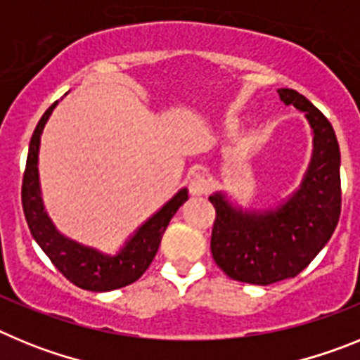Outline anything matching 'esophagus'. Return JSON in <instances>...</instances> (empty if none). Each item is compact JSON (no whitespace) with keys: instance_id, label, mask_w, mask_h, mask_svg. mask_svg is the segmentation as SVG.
Masks as SVG:
<instances>
[{"instance_id":"esophagus-1","label":"esophagus","mask_w":360,"mask_h":360,"mask_svg":"<svg viewBox=\"0 0 360 360\" xmlns=\"http://www.w3.org/2000/svg\"><path fill=\"white\" fill-rule=\"evenodd\" d=\"M211 189V182L209 178L202 173V171H195L189 176V193L193 196H203L207 195Z\"/></svg>"}]
</instances>
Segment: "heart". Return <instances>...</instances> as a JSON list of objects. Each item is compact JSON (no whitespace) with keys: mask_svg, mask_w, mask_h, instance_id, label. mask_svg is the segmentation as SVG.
I'll return each instance as SVG.
<instances>
[{"mask_svg":"<svg viewBox=\"0 0 360 360\" xmlns=\"http://www.w3.org/2000/svg\"><path fill=\"white\" fill-rule=\"evenodd\" d=\"M227 129H229V131H234V129H236V126H234L232 122H227Z\"/></svg>","mask_w":360,"mask_h":360,"instance_id":"heart-1","label":"heart"}]
</instances>
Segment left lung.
I'll use <instances>...</instances> for the list:
<instances>
[{
	"label": "left lung",
	"instance_id": "left-lung-1",
	"mask_svg": "<svg viewBox=\"0 0 360 360\" xmlns=\"http://www.w3.org/2000/svg\"><path fill=\"white\" fill-rule=\"evenodd\" d=\"M287 106L303 111L314 151L301 186L278 207L247 211L214 193L211 252L216 265L236 281L272 285L295 278L328 243L341 216V151L328 119L304 95L278 90Z\"/></svg>",
	"mask_w": 360,
	"mask_h": 360
}]
</instances>
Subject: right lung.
<instances>
[{"label":"right lung","instance_id":"1","mask_svg":"<svg viewBox=\"0 0 360 360\" xmlns=\"http://www.w3.org/2000/svg\"><path fill=\"white\" fill-rule=\"evenodd\" d=\"M57 103L59 101H56L44 111L28 146L27 167H25L23 187H21V202H23L28 229L43 252L56 265V269L79 288L91 292H110L128 287L141 278L151 265L160 245L162 234L169 225L171 218L189 198L187 189L184 187L178 191L169 202L164 203L151 218L146 219L115 256L103 254L94 247H86L66 238L57 231L50 216L44 211V203L41 198L39 169H37L41 133Z\"/></svg>","mask_w":360,"mask_h":360}]
</instances>
